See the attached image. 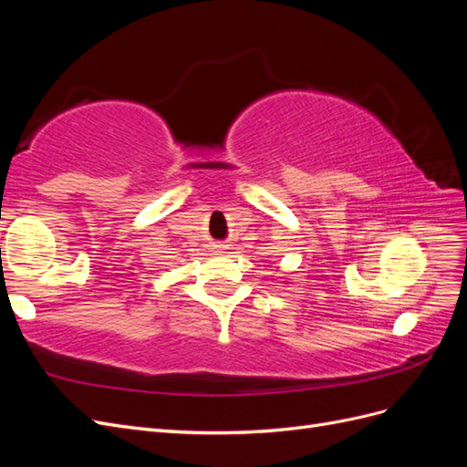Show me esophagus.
Returning <instances> with one entry per match:
<instances>
[{
  "label": "esophagus",
  "mask_w": 467,
  "mask_h": 467,
  "mask_svg": "<svg viewBox=\"0 0 467 467\" xmlns=\"http://www.w3.org/2000/svg\"><path fill=\"white\" fill-rule=\"evenodd\" d=\"M212 249H214L216 253H223V249H225V245H222V244H218V245H214V247H212Z\"/></svg>",
  "instance_id": "1"
}]
</instances>
